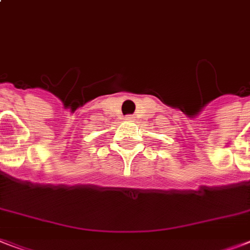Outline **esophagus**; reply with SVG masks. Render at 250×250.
Here are the masks:
<instances>
[{"label": "esophagus", "instance_id": "esophagus-1", "mask_svg": "<svg viewBox=\"0 0 250 250\" xmlns=\"http://www.w3.org/2000/svg\"><path fill=\"white\" fill-rule=\"evenodd\" d=\"M125 121L132 122L133 121V115H127V117H125Z\"/></svg>", "mask_w": 250, "mask_h": 250}]
</instances>
